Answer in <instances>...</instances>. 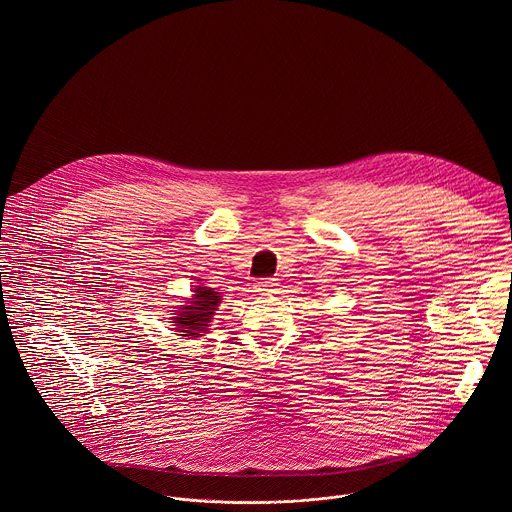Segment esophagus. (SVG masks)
I'll return each mask as SVG.
<instances>
[{
    "label": "esophagus",
    "mask_w": 512,
    "mask_h": 512,
    "mask_svg": "<svg viewBox=\"0 0 512 512\" xmlns=\"http://www.w3.org/2000/svg\"><path fill=\"white\" fill-rule=\"evenodd\" d=\"M275 287H277V279H271V277L259 279L255 283V291H259V294H271V291H275Z\"/></svg>",
    "instance_id": "34e87169"
}]
</instances>
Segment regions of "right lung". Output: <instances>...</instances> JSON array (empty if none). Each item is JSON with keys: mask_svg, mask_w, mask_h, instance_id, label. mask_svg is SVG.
I'll use <instances>...</instances> for the list:
<instances>
[{"mask_svg": "<svg viewBox=\"0 0 512 512\" xmlns=\"http://www.w3.org/2000/svg\"><path fill=\"white\" fill-rule=\"evenodd\" d=\"M194 294L188 300L186 306L176 310V316L172 318L174 330L180 332V336L196 338L202 336V332L208 330V324L212 322V316L216 312V306L221 304V296L212 287L194 285Z\"/></svg>", "mask_w": 512, "mask_h": 512, "instance_id": "right-lung-1", "label": "right lung"}]
</instances>
